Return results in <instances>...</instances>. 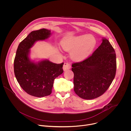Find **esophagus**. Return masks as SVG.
Listing matches in <instances>:
<instances>
[{
	"label": "esophagus",
	"mask_w": 131,
	"mask_h": 131,
	"mask_svg": "<svg viewBox=\"0 0 131 131\" xmlns=\"http://www.w3.org/2000/svg\"><path fill=\"white\" fill-rule=\"evenodd\" d=\"M71 64L70 63H68V62H66V63H65L64 65H63V70L64 71H66L67 70H69L71 68Z\"/></svg>",
	"instance_id": "34e87169"
}]
</instances>
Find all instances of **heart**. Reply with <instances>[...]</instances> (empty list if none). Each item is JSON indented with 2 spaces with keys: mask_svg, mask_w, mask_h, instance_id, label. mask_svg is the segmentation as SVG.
Instances as JSON below:
<instances>
[{
  "mask_svg": "<svg viewBox=\"0 0 131 131\" xmlns=\"http://www.w3.org/2000/svg\"><path fill=\"white\" fill-rule=\"evenodd\" d=\"M95 44V39L92 36L81 35L64 40L62 42V47L65 50H72V58L80 61L89 56Z\"/></svg>",
  "mask_w": 131,
  "mask_h": 131,
  "instance_id": "b5f03b06",
  "label": "heart"
}]
</instances>
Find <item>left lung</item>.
<instances>
[{"mask_svg":"<svg viewBox=\"0 0 131 131\" xmlns=\"http://www.w3.org/2000/svg\"><path fill=\"white\" fill-rule=\"evenodd\" d=\"M72 67L75 93L85 100L96 99L108 90L115 77V50L104 38L92 55L83 61L73 63Z\"/></svg>","mask_w":131,"mask_h":131,"instance_id":"1","label":"left lung"}]
</instances>
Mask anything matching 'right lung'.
Here are the masks:
<instances>
[{"instance_id":"obj_1","label":"right lung","mask_w":131,"mask_h":131,"mask_svg":"<svg viewBox=\"0 0 131 131\" xmlns=\"http://www.w3.org/2000/svg\"><path fill=\"white\" fill-rule=\"evenodd\" d=\"M50 30L42 28L32 31L18 45L14 62V73L21 87L28 94L38 97L50 95L54 79L63 72L64 63L55 64L48 60L37 63L28 58L35 42L49 37Z\"/></svg>"}]
</instances>
